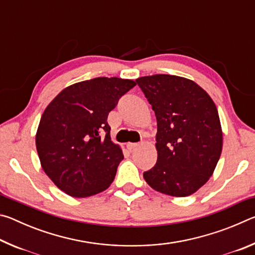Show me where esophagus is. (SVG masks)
Returning <instances> with one entry per match:
<instances>
[{
	"instance_id": "esophagus-1",
	"label": "esophagus",
	"mask_w": 255,
	"mask_h": 255,
	"mask_svg": "<svg viewBox=\"0 0 255 255\" xmlns=\"http://www.w3.org/2000/svg\"><path fill=\"white\" fill-rule=\"evenodd\" d=\"M138 146V144H136V143H128L127 144V148L129 149V150H132L133 148H136Z\"/></svg>"
}]
</instances>
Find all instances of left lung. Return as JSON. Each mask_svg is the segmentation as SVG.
<instances>
[{"label": "left lung", "instance_id": "obj_1", "mask_svg": "<svg viewBox=\"0 0 255 255\" xmlns=\"http://www.w3.org/2000/svg\"><path fill=\"white\" fill-rule=\"evenodd\" d=\"M136 82L157 120V161L144 179L164 195H192L213 175L221 157L217 108L204 89L185 77L156 74Z\"/></svg>", "mask_w": 255, "mask_h": 255}]
</instances>
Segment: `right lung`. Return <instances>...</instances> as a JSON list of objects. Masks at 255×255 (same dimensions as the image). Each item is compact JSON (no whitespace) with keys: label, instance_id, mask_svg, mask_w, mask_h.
<instances>
[{"label":"right lung","instance_id":"1","mask_svg":"<svg viewBox=\"0 0 255 255\" xmlns=\"http://www.w3.org/2000/svg\"><path fill=\"white\" fill-rule=\"evenodd\" d=\"M136 82L96 77L67 86L41 116L36 147L45 173L68 196L85 198L110 187L120 146L110 137L108 115Z\"/></svg>","mask_w":255,"mask_h":255}]
</instances>
